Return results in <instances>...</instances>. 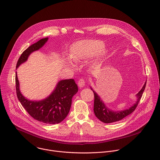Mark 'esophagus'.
<instances>
[{"mask_svg": "<svg viewBox=\"0 0 160 160\" xmlns=\"http://www.w3.org/2000/svg\"><path fill=\"white\" fill-rule=\"evenodd\" d=\"M78 85L79 87H83L85 85V82L84 79H83V78L80 79L78 82Z\"/></svg>", "mask_w": 160, "mask_h": 160, "instance_id": "obj_1", "label": "esophagus"}]
</instances>
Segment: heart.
<instances>
[{
	"label": "heart",
	"instance_id": "heart-1",
	"mask_svg": "<svg viewBox=\"0 0 160 160\" xmlns=\"http://www.w3.org/2000/svg\"><path fill=\"white\" fill-rule=\"evenodd\" d=\"M104 43L99 40H83L73 43L71 47L69 56L64 58V63L72 69H75L76 66L72 61L80 62L94 56L92 63H96L103 58L107 51ZM72 60V61L71 60Z\"/></svg>",
	"mask_w": 160,
	"mask_h": 160
}]
</instances>
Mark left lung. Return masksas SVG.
Wrapping results in <instances>:
<instances>
[{
  "label": "left lung",
  "mask_w": 160,
  "mask_h": 160,
  "mask_svg": "<svg viewBox=\"0 0 160 160\" xmlns=\"http://www.w3.org/2000/svg\"><path fill=\"white\" fill-rule=\"evenodd\" d=\"M146 82H145L144 85H143L139 92L136 94L137 101H135V102L128 109H125L121 111H113L108 108L105 103L103 102L101 97L98 94V93H96V91L94 90L92 87H90L94 94V112L96 117L100 121L105 123H112L122 120L123 118L130 115V114H131L135 109L142 96L143 92L146 87Z\"/></svg>",
  "instance_id": "1"
}]
</instances>
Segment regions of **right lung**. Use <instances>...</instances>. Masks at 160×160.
I'll use <instances>...</instances> for the list:
<instances>
[{
    "label": "right lung",
    "mask_w": 160,
    "mask_h": 160,
    "mask_svg": "<svg viewBox=\"0 0 160 160\" xmlns=\"http://www.w3.org/2000/svg\"><path fill=\"white\" fill-rule=\"evenodd\" d=\"M43 38L32 44L22 53L19 58L16 69L25 62L30 55L41 49L48 41ZM16 88L18 99L29 115L34 119L47 124H56L61 122L70 111L72 98L78 92V86L73 79L59 80L50 95L42 100H30L22 94L19 82L16 73Z\"/></svg>",
    "instance_id": "1"
}]
</instances>
